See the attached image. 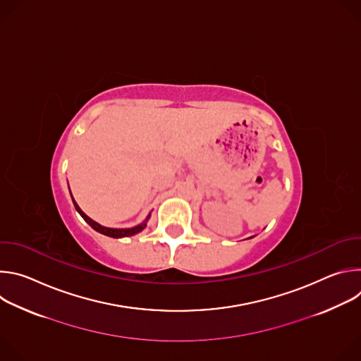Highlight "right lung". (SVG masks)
Here are the masks:
<instances>
[{
	"mask_svg": "<svg viewBox=\"0 0 361 361\" xmlns=\"http://www.w3.org/2000/svg\"><path fill=\"white\" fill-rule=\"evenodd\" d=\"M71 198H73V195H71ZM73 202H74V207H75V210H77V213L84 219V221L88 224V226H91V228H94L95 231H98V233H101V234H104V235H109V237H113V238H123V237H130V235H134V234H137V233H140V231H142L145 227H147V221H148V219H149V216L151 214H148L147 216V219L141 223V224H138V226H134V227H131V228H110V227H104V226H101V224H98L97 221H94V220H91L80 207H78V204L75 202V200L73 198Z\"/></svg>",
	"mask_w": 361,
	"mask_h": 361,
	"instance_id": "1",
	"label": "right lung"
}]
</instances>
